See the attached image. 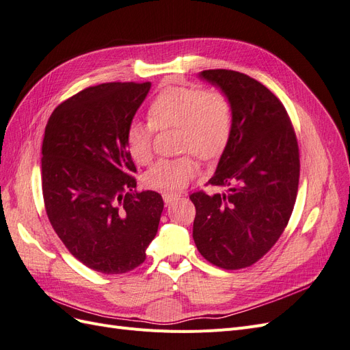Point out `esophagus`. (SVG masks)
<instances>
[{
	"mask_svg": "<svg viewBox=\"0 0 350 350\" xmlns=\"http://www.w3.org/2000/svg\"><path fill=\"white\" fill-rule=\"evenodd\" d=\"M178 198H180V195H177V193H168V191H164V193H163V199H164L167 205L173 204V202L177 200Z\"/></svg>",
	"mask_w": 350,
	"mask_h": 350,
	"instance_id": "esophagus-1",
	"label": "esophagus"
}]
</instances>
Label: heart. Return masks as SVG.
Masks as SVG:
<instances>
[{"mask_svg":"<svg viewBox=\"0 0 350 350\" xmlns=\"http://www.w3.org/2000/svg\"><path fill=\"white\" fill-rule=\"evenodd\" d=\"M150 123H129L125 142L129 155L141 165L154 157L157 131L177 129L176 150L193 152L199 159L217 157L228 144L234 111L228 94L219 88L200 85H172L157 94L148 106ZM198 174V164L190 154L157 161L145 174V185L163 191L185 189Z\"/></svg>","mask_w":350,"mask_h":350,"instance_id":"heart-1","label":"heart"}]
</instances>
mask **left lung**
I'll return each instance as SVG.
<instances>
[{
  "label": "left lung",
  "mask_w": 350,
  "mask_h": 350,
  "mask_svg": "<svg viewBox=\"0 0 350 350\" xmlns=\"http://www.w3.org/2000/svg\"><path fill=\"white\" fill-rule=\"evenodd\" d=\"M232 103L234 123L217 172L206 185L225 191L190 195L196 208L193 240L209 263L244 269L272 249L294 211L299 148L285 106L254 78L231 70H205Z\"/></svg>",
  "instance_id": "obj_1"
}]
</instances>
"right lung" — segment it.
<instances>
[{
  "mask_svg": "<svg viewBox=\"0 0 350 350\" xmlns=\"http://www.w3.org/2000/svg\"><path fill=\"white\" fill-rule=\"evenodd\" d=\"M151 83L88 87L56 107L42 144V193L52 228L68 252L105 275L145 260L164 202L137 191L125 135Z\"/></svg>",
  "mask_w": 350,
  "mask_h": 350,
  "instance_id": "add662e5",
  "label": "right lung"
}]
</instances>
